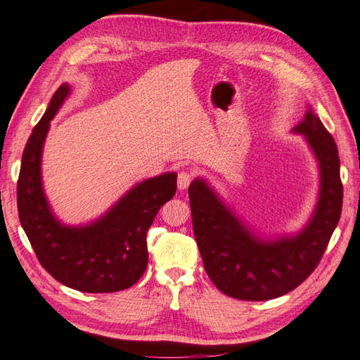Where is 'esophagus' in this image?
<instances>
[{"label": "esophagus", "instance_id": "obj_1", "mask_svg": "<svg viewBox=\"0 0 360 360\" xmlns=\"http://www.w3.org/2000/svg\"><path fill=\"white\" fill-rule=\"evenodd\" d=\"M191 180H192V175L188 171H181L177 177V186L180 191H186L191 185Z\"/></svg>", "mask_w": 360, "mask_h": 360}]
</instances>
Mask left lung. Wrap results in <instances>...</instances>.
Listing matches in <instances>:
<instances>
[{
	"mask_svg": "<svg viewBox=\"0 0 360 360\" xmlns=\"http://www.w3.org/2000/svg\"><path fill=\"white\" fill-rule=\"evenodd\" d=\"M311 150L319 169V192L301 231L261 235L233 212L203 177L189 186L192 226L205 270L224 295L243 301H267L292 292L316 269L342 210L338 146L309 107L293 129Z\"/></svg>",
	"mask_w": 360,
	"mask_h": 360,
	"instance_id": "obj_1",
	"label": "left lung"
}]
</instances>
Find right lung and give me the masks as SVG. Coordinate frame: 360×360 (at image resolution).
<instances>
[{
    "instance_id": "add662e5",
    "label": "right lung",
    "mask_w": 360,
    "mask_h": 360,
    "mask_svg": "<svg viewBox=\"0 0 360 360\" xmlns=\"http://www.w3.org/2000/svg\"><path fill=\"white\" fill-rule=\"evenodd\" d=\"M72 93L63 84L24 148L18 215L41 266L56 281L85 293H111L136 284L148 266L146 233L177 189V174L139 181L96 220L70 226L51 210L42 186V150L50 122Z\"/></svg>"
}]
</instances>
